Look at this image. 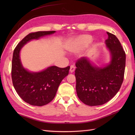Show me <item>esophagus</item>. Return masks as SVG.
<instances>
[{"mask_svg":"<svg viewBox=\"0 0 135 135\" xmlns=\"http://www.w3.org/2000/svg\"><path fill=\"white\" fill-rule=\"evenodd\" d=\"M75 66L74 65H71V67H70V73H73L74 71H75Z\"/></svg>","mask_w":135,"mask_h":135,"instance_id":"1","label":"esophagus"}]
</instances>
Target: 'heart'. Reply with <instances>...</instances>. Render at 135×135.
<instances>
[{
    "mask_svg": "<svg viewBox=\"0 0 135 135\" xmlns=\"http://www.w3.org/2000/svg\"><path fill=\"white\" fill-rule=\"evenodd\" d=\"M92 41V38L89 35H82L77 38L68 47V50L75 52L86 47Z\"/></svg>",
    "mask_w": 135,
    "mask_h": 135,
    "instance_id": "1",
    "label": "heart"
}]
</instances>
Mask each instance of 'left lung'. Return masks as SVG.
<instances>
[{
  "label": "left lung",
  "instance_id": "obj_1",
  "mask_svg": "<svg viewBox=\"0 0 135 135\" xmlns=\"http://www.w3.org/2000/svg\"><path fill=\"white\" fill-rule=\"evenodd\" d=\"M107 33L105 44L111 56L108 64L99 67L91 64L89 59L82 57L75 64L77 95L81 102L90 106L108 102L118 93L124 80L125 51L115 35Z\"/></svg>",
  "mask_w": 135,
  "mask_h": 135
}]
</instances>
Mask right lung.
<instances>
[{
	"instance_id": "obj_1",
	"label": "right lung",
	"mask_w": 135,
	"mask_h": 135,
	"mask_svg": "<svg viewBox=\"0 0 135 135\" xmlns=\"http://www.w3.org/2000/svg\"><path fill=\"white\" fill-rule=\"evenodd\" d=\"M55 32V31H51L30 33L18 43L14 50L11 65L14 88L24 102L32 105H44L54 98L60 83L68 75L70 67L51 66L40 72H31L22 66L20 51L31 40L39 39Z\"/></svg>"
}]
</instances>
